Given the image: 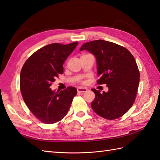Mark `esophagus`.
<instances>
[{
	"instance_id": "esophagus-1",
	"label": "esophagus",
	"mask_w": 160,
	"mask_h": 160,
	"mask_svg": "<svg viewBox=\"0 0 160 160\" xmlns=\"http://www.w3.org/2000/svg\"><path fill=\"white\" fill-rule=\"evenodd\" d=\"M88 90L87 88H77V92L78 93H83V92H86Z\"/></svg>"
}]
</instances>
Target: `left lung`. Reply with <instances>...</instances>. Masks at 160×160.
Wrapping results in <instances>:
<instances>
[{"label":"left lung","instance_id":"1","mask_svg":"<svg viewBox=\"0 0 160 160\" xmlns=\"http://www.w3.org/2000/svg\"><path fill=\"white\" fill-rule=\"evenodd\" d=\"M87 50L97 59L99 85L107 84L108 92L92 89L95 94L92 108L108 120L122 116L132 107L140 82V71L132 54L126 48L98 40L86 42L80 51Z\"/></svg>","mask_w":160,"mask_h":160}]
</instances>
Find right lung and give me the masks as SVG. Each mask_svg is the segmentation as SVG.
Returning <instances> with one entry per match:
<instances>
[{
    "instance_id": "obj_1",
    "label": "right lung",
    "mask_w": 160,
    "mask_h": 160,
    "mask_svg": "<svg viewBox=\"0 0 160 160\" xmlns=\"http://www.w3.org/2000/svg\"><path fill=\"white\" fill-rule=\"evenodd\" d=\"M78 44L53 43L27 59L21 70L20 87L24 101L32 113L45 124L60 121L67 114L77 90L74 87L54 92L50 86L63 72V63Z\"/></svg>"
}]
</instances>
